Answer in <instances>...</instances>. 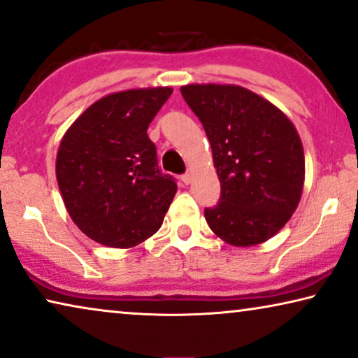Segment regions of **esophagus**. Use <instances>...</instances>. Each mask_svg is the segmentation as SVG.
I'll return each instance as SVG.
<instances>
[{"instance_id":"esophagus-1","label":"esophagus","mask_w":358,"mask_h":358,"mask_svg":"<svg viewBox=\"0 0 358 358\" xmlns=\"http://www.w3.org/2000/svg\"><path fill=\"white\" fill-rule=\"evenodd\" d=\"M181 181H183L185 185H189L191 183V173H183V175H181Z\"/></svg>"}]
</instances>
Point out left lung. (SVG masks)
Wrapping results in <instances>:
<instances>
[{"label":"left lung","mask_w":358,"mask_h":358,"mask_svg":"<svg viewBox=\"0 0 358 358\" xmlns=\"http://www.w3.org/2000/svg\"><path fill=\"white\" fill-rule=\"evenodd\" d=\"M181 95L203 123L220 180L204 209L210 230L234 246L269 240L300 203L305 155L289 118L268 100L231 84H189Z\"/></svg>","instance_id":"left-lung-1"}]
</instances>
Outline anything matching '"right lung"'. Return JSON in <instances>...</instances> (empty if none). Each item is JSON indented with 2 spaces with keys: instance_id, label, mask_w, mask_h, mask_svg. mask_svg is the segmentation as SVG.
Returning <instances> with one entry per match:
<instances>
[{
  "instance_id": "add662e5",
  "label": "right lung",
  "mask_w": 358,
  "mask_h": 358,
  "mask_svg": "<svg viewBox=\"0 0 358 358\" xmlns=\"http://www.w3.org/2000/svg\"><path fill=\"white\" fill-rule=\"evenodd\" d=\"M170 87L131 89L97 100L63 136L57 180L73 222L89 238L131 248L160 229L177 183L160 172L148 128Z\"/></svg>"
}]
</instances>
